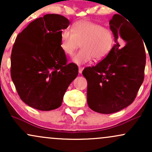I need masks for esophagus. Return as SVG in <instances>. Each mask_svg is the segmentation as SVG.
Wrapping results in <instances>:
<instances>
[{
  "label": "esophagus",
  "instance_id": "obj_1",
  "mask_svg": "<svg viewBox=\"0 0 152 152\" xmlns=\"http://www.w3.org/2000/svg\"><path fill=\"white\" fill-rule=\"evenodd\" d=\"M83 70V67H81V66H79V67H78V72H79V74H81Z\"/></svg>",
  "mask_w": 152,
  "mask_h": 152
}]
</instances>
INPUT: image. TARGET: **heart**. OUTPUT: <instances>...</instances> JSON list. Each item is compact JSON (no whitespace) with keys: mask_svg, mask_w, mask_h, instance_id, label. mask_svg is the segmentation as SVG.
<instances>
[{"mask_svg":"<svg viewBox=\"0 0 152 152\" xmlns=\"http://www.w3.org/2000/svg\"><path fill=\"white\" fill-rule=\"evenodd\" d=\"M82 48L72 61L81 65L94 58L103 60L111 53L115 43L114 35L109 28L88 20H79L72 26V31L64 29L61 34V47L67 55L72 56L80 46Z\"/></svg>","mask_w":152,"mask_h":152,"instance_id":"1","label":"heart"}]
</instances>
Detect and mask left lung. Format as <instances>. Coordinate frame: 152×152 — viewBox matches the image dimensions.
<instances>
[{
    "label": "left lung",
    "instance_id": "obj_1",
    "mask_svg": "<svg viewBox=\"0 0 152 152\" xmlns=\"http://www.w3.org/2000/svg\"><path fill=\"white\" fill-rule=\"evenodd\" d=\"M116 44L105 58L83 69L91 109L112 114L130 105L144 78L146 53L143 39L126 19L115 14L109 21Z\"/></svg>",
    "mask_w": 152,
    "mask_h": 152
}]
</instances>
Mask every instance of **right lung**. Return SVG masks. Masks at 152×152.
Segmentation results:
<instances>
[{
  "mask_svg": "<svg viewBox=\"0 0 152 152\" xmlns=\"http://www.w3.org/2000/svg\"><path fill=\"white\" fill-rule=\"evenodd\" d=\"M70 24L58 14H46L32 21L16 37L10 56V75L25 104L41 111L61 106L70 83L78 74L67 64L61 47L63 29Z\"/></svg>",
  "mask_w": 152,
  "mask_h": 152,
  "instance_id": "right-lung-1",
  "label": "right lung"
}]
</instances>
